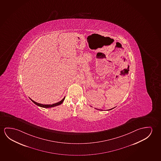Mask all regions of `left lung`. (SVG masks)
<instances>
[{"label":"left lung","instance_id":"1","mask_svg":"<svg viewBox=\"0 0 161 161\" xmlns=\"http://www.w3.org/2000/svg\"><path fill=\"white\" fill-rule=\"evenodd\" d=\"M111 109H110V110H111Z\"/></svg>","mask_w":161,"mask_h":161}]
</instances>
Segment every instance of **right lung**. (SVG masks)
Returning a JSON list of instances; mask_svg holds the SVG:
<instances>
[{
  "mask_svg": "<svg viewBox=\"0 0 161 161\" xmlns=\"http://www.w3.org/2000/svg\"><path fill=\"white\" fill-rule=\"evenodd\" d=\"M64 99H65V97H64V99H62V100H61L60 102L56 103H55V104H49V105H47V104H40V103H38L35 102V101H33V100L31 99H30L31 100V101H32L33 103H34L36 105H37L39 106V107L45 108H52V107H56V106H58V105H61V104H62V103H63V102H64Z\"/></svg>",
  "mask_w": 161,
  "mask_h": 161,
  "instance_id": "add662e5",
  "label": "right lung"
}]
</instances>
